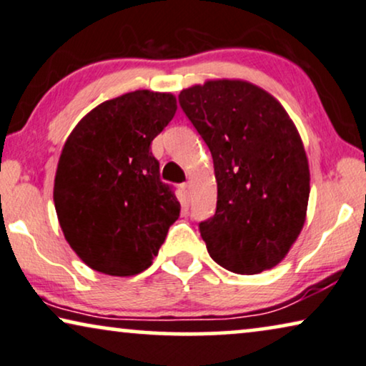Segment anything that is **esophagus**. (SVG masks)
I'll use <instances>...</instances> for the list:
<instances>
[{
	"mask_svg": "<svg viewBox=\"0 0 366 366\" xmlns=\"http://www.w3.org/2000/svg\"><path fill=\"white\" fill-rule=\"evenodd\" d=\"M182 190H184V195L187 197V200L190 199V190H192V185H190L189 182L182 185Z\"/></svg>",
	"mask_w": 366,
	"mask_h": 366,
	"instance_id": "1",
	"label": "esophagus"
}]
</instances>
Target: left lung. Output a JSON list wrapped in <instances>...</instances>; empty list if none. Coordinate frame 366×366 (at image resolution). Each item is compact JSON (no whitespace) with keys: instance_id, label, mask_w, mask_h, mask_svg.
Returning a JSON list of instances; mask_svg holds the SVG:
<instances>
[{"instance_id":"8db88e82","label":"left lung","mask_w":366,"mask_h":366,"mask_svg":"<svg viewBox=\"0 0 366 366\" xmlns=\"http://www.w3.org/2000/svg\"><path fill=\"white\" fill-rule=\"evenodd\" d=\"M214 159L217 209L199 224L212 259L259 274L287 255L305 222L310 172L280 102L245 81H209L179 94Z\"/></svg>"}]
</instances>
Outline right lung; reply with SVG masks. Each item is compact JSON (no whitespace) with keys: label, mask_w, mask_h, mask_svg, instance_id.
<instances>
[{"label":"right lung","mask_w":366,"mask_h":366,"mask_svg":"<svg viewBox=\"0 0 366 366\" xmlns=\"http://www.w3.org/2000/svg\"><path fill=\"white\" fill-rule=\"evenodd\" d=\"M167 92L134 91L82 117L66 141L54 207L71 249L91 269L127 277L149 269L181 214L151 142L176 114Z\"/></svg>","instance_id":"1"}]
</instances>
